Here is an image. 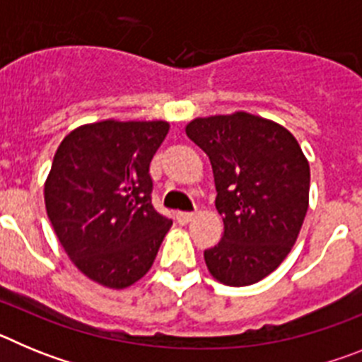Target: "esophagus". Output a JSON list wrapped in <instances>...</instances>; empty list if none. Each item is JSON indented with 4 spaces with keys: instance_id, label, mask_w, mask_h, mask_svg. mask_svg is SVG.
<instances>
[{
    "instance_id": "obj_1",
    "label": "esophagus",
    "mask_w": 362,
    "mask_h": 362,
    "mask_svg": "<svg viewBox=\"0 0 362 362\" xmlns=\"http://www.w3.org/2000/svg\"><path fill=\"white\" fill-rule=\"evenodd\" d=\"M196 217V212H177V221L181 225H187L192 219Z\"/></svg>"
}]
</instances>
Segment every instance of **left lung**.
<instances>
[{
	"label": "left lung",
	"mask_w": 362,
	"mask_h": 362,
	"mask_svg": "<svg viewBox=\"0 0 362 362\" xmlns=\"http://www.w3.org/2000/svg\"><path fill=\"white\" fill-rule=\"evenodd\" d=\"M185 132L209 156L225 225L204 263L226 286L259 283L296 245L308 210V159L283 124L248 112L196 117Z\"/></svg>",
	"instance_id": "1"
}]
</instances>
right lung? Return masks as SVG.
<instances>
[{
	"instance_id": "right-lung-1",
	"label": "right lung",
	"mask_w": 362,
	"mask_h": 362,
	"mask_svg": "<svg viewBox=\"0 0 362 362\" xmlns=\"http://www.w3.org/2000/svg\"><path fill=\"white\" fill-rule=\"evenodd\" d=\"M166 121L105 119L66 134L45 181V206L66 255L88 279L123 290L141 279L172 221L150 203V161Z\"/></svg>"
}]
</instances>
